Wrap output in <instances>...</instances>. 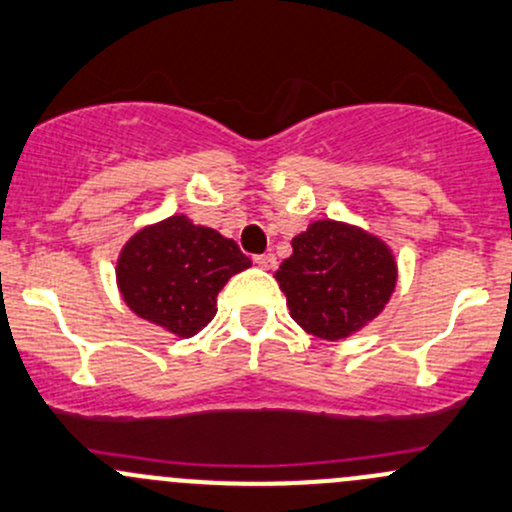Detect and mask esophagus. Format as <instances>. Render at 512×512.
<instances>
[{
    "label": "esophagus",
    "mask_w": 512,
    "mask_h": 512,
    "mask_svg": "<svg viewBox=\"0 0 512 512\" xmlns=\"http://www.w3.org/2000/svg\"><path fill=\"white\" fill-rule=\"evenodd\" d=\"M255 265L262 267V270H274V267H277V257H274V255H257Z\"/></svg>",
    "instance_id": "1"
}]
</instances>
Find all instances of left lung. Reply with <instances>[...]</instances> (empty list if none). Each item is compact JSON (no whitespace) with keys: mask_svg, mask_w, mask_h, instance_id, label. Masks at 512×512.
I'll use <instances>...</instances> for the list:
<instances>
[{"mask_svg":"<svg viewBox=\"0 0 512 512\" xmlns=\"http://www.w3.org/2000/svg\"><path fill=\"white\" fill-rule=\"evenodd\" d=\"M274 279L306 333L341 341L383 314L397 287V260L378 235L324 218L292 238V255Z\"/></svg>","mask_w":512,"mask_h":512,"instance_id":"1","label":"left lung"}]
</instances>
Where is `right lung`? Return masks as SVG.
<instances>
[{"mask_svg":"<svg viewBox=\"0 0 512 512\" xmlns=\"http://www.w3.org/2000/svg\"><path fill=\"white\" fill-rule=\"evenodd\" d=\"M250 265L235 240L179 213L139 228L117 255L115 277L139 319L191 338L213 321L228 279Z\"/></svg>","mask_w":512,"mask_h":512,"instance_id":"obj_1","label":"right lung"}]
</instances>
